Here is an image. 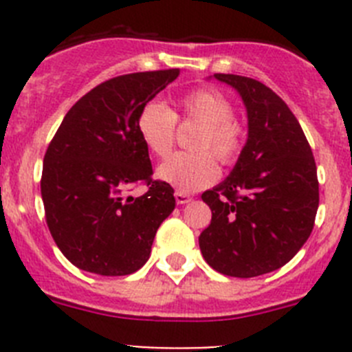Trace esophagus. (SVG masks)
Here are the masks:
<instances>
[{
	"label": "esophagus",
	"instance_id": "34e87169",
	"mask_svg": "<svg viewBox=\"0 0 352 352\" xmlns=\"http://www.w3.org/2000/svg\"><path fill=\"white\" fill-rule=\"evenodd\" d=\"M174 199H176V203L178 204H186V203H190L192 201V197L188 194H185V192H176V194H174Z\"/></svg>",
	"mask_w": 352,
	"mask_h": 352
}]
</instances>
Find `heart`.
Listing matches in <instances>:
<instances>
[{"label":"heart","mask_w":352,"mask_h":352,"mask_svg":"<svg viewBox=\"0 0 352 352\" xmlns=\"http://www.w3.org/2000/svg\"><path fill=\"white\" fill-rule=\"evenodd\" d=\"M183 116L201 123L194 149L174 153L160 164L157 178L179 192H195L219 178L217 156L223 166H231L241 155L245 130L234 120V107L223 93L214 88H199L179 100ZM138 133L149 153L166 157L176 138V114L162 102L142 105L138 116Z\"/></svg>","instance_id":"b5f03b06"}]
</instances>
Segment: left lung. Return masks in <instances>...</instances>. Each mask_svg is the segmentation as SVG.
<instances>
[{"instance_id":"obj_1","label":"left lung","mask_w":352,"mask_h":352,"mask_svg":"<svg viewBox=\"0 0 352 352\" xmlns=\"http://www.w3.org/2000/svg\"><path fill=\"white\" fill-rule=\"evenodd\" d=\"M213 77L241 96L248 139L231 174L203 194L211 223L199 247L219 273L250 278L282 268L309 239L319 206L317 167L296 116L273 89L250 77Z\"/></svg>"}]
</instances>
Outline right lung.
<instances>
[{
  "label": "right lung",
  "mask_w": 352,
  "mask_h": 352,
  "mask_svg": "<svg viewBox=\"0 0 352 352\" xmlns=\"http://www.w3.org/2000/svg\"><path fill=\"white\" fill-rule=\"evenodd\" d=\"M179 76V68L113 77L72 105L43 157L45 220L74 266L104 276L138 272L160 223L173 213V186L151 179L138 133L142 105ZM133 182L148 192L125 196Z\"/></svg>",
  "instance_id": "right-lung-1"
}]
</instances>
